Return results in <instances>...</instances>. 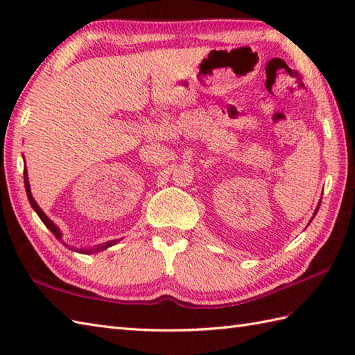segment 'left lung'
Returning a JSON list of instances; mask_svg holds the SVG:
<instances>
[{
	"mask_svg": "<svg viewBox=\"0 0 355 355\" xmlns=\"http://www.w3.org/2000/svg\"><path fill=\"white\" fill-rule=\"evenodd\" d=\"M319 206H320V202H319ZM319 206H318V209H315V212H314V215H315V214H318V210H319ZM313 218H314V216H313ZM310 223H311V221H310Z\"/></svg>",
	"mask_w": 355,
	"mask_h": 355,
	"instance_id": "8db88e82",
	"label": "left lung"
}]
</instances>
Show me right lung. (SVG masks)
<instances>
[{
	"instance_id": "right-lung-1",
	"label": "right lung",
	"mask_w": 355,
	"mask_h": 355,
	"mask_svg": "<svg viewBox=\"0 0 355 355\" xmlns=\"http://www.w3.org/2000/svg\"><path fill=\"white\" fill-rule=\"evenodd\" d=\"M24 186H26V192H27V198H28V202H30V206L33 207V210L37 214V216L41 218V221L47 225V229H50V232H53V235H55L59 241H61V243H64L62 241V233H61V230L58 229V225L53 223L50 218L45 215L42 210H41V207L37 206V202L35 201V198H33V195H32V192H30V184H28V177H27V171L24 169ZM116 243H119L117 239H114V241H110V243H105V244H102V245H97V247H93V248H74V247H70L69 244H65L64 243V245L65 247H69V248H71V250H74V252H79V253H87V254H92V253H97V252H102V250H105V248H108V247H111V245H114Z\"/></svg>"
}]
</instances>
